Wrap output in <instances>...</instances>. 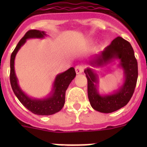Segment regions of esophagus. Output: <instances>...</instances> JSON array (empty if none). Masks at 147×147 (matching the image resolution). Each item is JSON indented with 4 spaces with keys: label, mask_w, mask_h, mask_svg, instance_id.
I'll return each instance as SVG.
<instances>
[{
    "label": "esophagus",
    "mask_w": 147,
    "mask_h": 147,
    "mask_svg": "<svg viewBox=\"0 0 147 147\" xmlns=\"http://www.w3.org/2000/svg\"><path fill=\"white\" fill-rule=\"evenodd\" d=\"M75 71H76V74H82V73L83 72V71H84V67L82 65H77L75 67Z\"/></svg>",
    "instance_id": "34e87169"
}]
</instances>
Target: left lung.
I'll use <instances>...</instances> for the list:
<instances>
[{"instance_id": "1", "label": "left lung", "mask_w": 147, "mask_h": 147, "mask_svg": "<svg viewBox=\"0 0 147 147\" xmlns=\"http://www.w3.org/2000/svg\"><path fill=\"white\" fill-rule=\"evenodd\" d=\"M118 59L117 66L123 71L124 79L119 88L108 94L98 91L99 78L93 67L107 65ZM85 74L88 79V94L90 103L95 110L110 113L124 107L134 93L138 79V62L134 51L129 42L121 37L113 40L103 51L90 58Z\"/></svg>"}]
</instances>
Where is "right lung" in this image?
Wrapping results in <instances>:
<instances>
[{
    "label": "right lung",
    "instance_id": "obj_1",
    "mask_svg": "<svg viewBox=\"0 0 147 147\" xmlns=\"http://www.w3.org/2000/svg\"><path fill=\"white\" fill-rule=\"evenodd\" d=\"M46 36L47 34L44 31L30 30L27 32L18 43L10 59V83L13 92L24 107L33 113L40 115H53L62 110L65 105L66 90L76 76L74 67H73L57 74L54 79L51 92L47 96L42 98L29 96L21 89L15 71V57L27 40L42 39Z\"/></svg>",
    "mask_w": 147,
    "mask_h": 147
}]
</instances>
